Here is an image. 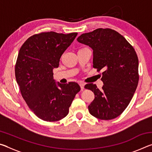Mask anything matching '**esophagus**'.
Wrapping results in <instances>:
<instances>
[{
    "label": "esophagus",
    "instance_id": "1",
    "mask_svg": "<svg viewBox=\"0 0 152 152\" xmlns=\"http://www.w3.org/2000/svg\"><path fill=\"white\" fill-rule=\"evenodd\" d=\"M84 85H85V84H84V83H82V82H80V86L82 90L84 88Z\"/></svg>",
    "mask_w": 152,
    "mask_h": 152
}]
</instances>
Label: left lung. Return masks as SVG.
Returning <instances> with one entry per match:
<instances>
[{
	"instance_id": "left-lung-1",
	"label": "left lung",
	"mask_w": 152,
	"mask_h": 152,
	"mask_svg": "<svg viewBox=\"0 0 152 152\" xmlns=\"http://www.w3.org/2000/svg\"><path fill=\"white\" fill-rule=\"evenodd\" d=\"M77 40L92 49L93 68L98 72L104 71L101 90L92 83L84 86L94 94V99L88 106L89 112L99 119H115L127 108L137 88V53L123 35L109 28L83 33Z\"/></svg>"
}]
</instances>
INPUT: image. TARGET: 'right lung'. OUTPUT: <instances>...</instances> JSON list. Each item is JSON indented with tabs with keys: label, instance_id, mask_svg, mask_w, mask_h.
I'll list each match as a JSON object with an SVG mask.
<instances>
[{
	"label": "right lung",
	"instance_id": "obj_1",
	"mask_svg": "<svg viewBox=\"0 0 152 152\" xmlns=\"http://www.w3.org/2000/svg\"><path fill=\"white\" fill-rule=\"evenodd\" d=\"M77 34L42 32L31 36L20 48L15 70L17 82L29 109L45 121L65 117L80 91L76 82L56 83L53 76V70Z\"/></svg>",
	"mask_w": 152,
	"mask_h": 152
}]
</instances>
